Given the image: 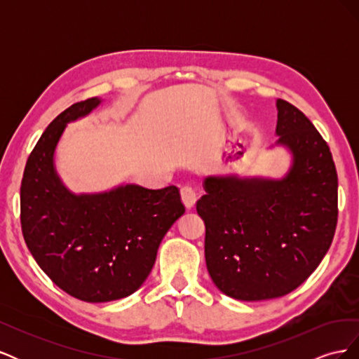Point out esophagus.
Masks as SVG:
<instances>
[{
	"label": "esophagus",
	"instance_id": "esophagus-1",
	"mask_svg": "<svg viewBox=\"0 0 359 359\" xmlns=\"http://www.w3.org/2000/svg\"><path fill=\"white\" fill-rule=\"evenodd\" d=\"M181 199H182L184 205H186L189 210H191L193 206H194V203H196V201H198L196 191H194V189L190 187V186H184L181 189Z\"/></svg>",
	"mask_w": 359,
	"mask_h": 359
}]
</instances>
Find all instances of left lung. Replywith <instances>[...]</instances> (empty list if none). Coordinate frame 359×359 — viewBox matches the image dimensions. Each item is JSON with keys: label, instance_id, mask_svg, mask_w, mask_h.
I'll list each match as a JSON object with an SVG mask.
<instances>
[{"label": "left lung", "instance_id": "8db88e82", "mask_svg": "<svg viewBox=\"0 0 359 359\" xmlns=\"http://www.w3.org/2000/svg\"><path fill=\"white\" fill-rule=\"evenodd\" d=\"M277 111V144L292 154L287 175L208 177L196 203L208 273L241 301L278 298L302 285L330 250L339 215L328 144L298 107L278 99Z\"/></svg>", "mask_w": 359, "mask_h": 359}]
</instances>
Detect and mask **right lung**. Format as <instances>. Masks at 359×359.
<instances>
[{"label":"right lung","instance_id":"right-lung-1","mask_svg":"<svg viewBox=\"0 0 359 359\" xmlns=\"http://www.w3.org/2000/svg\"><path fill=\"white\" fill-rule=\"evenodd\" d=\"M100 99L74 103L43 132L20 184V224L39 266L60 289L86 302L132 295L154 266L163 236L186 212L180 190L126 184L74 194L53 166L67 123L88 115Z\"/></svg>","mask_w":359,"mask_h":359}]
</instances>
